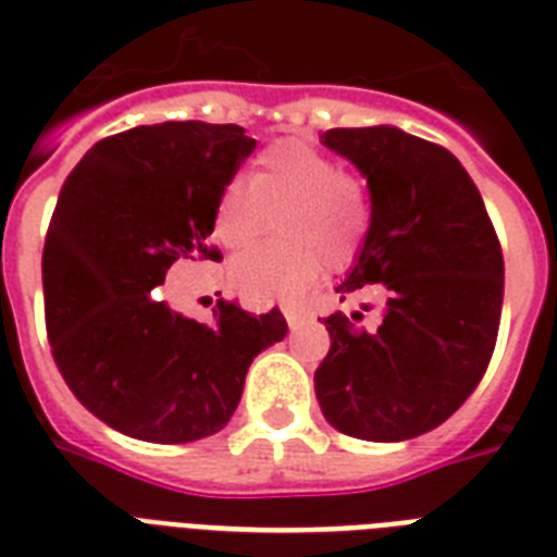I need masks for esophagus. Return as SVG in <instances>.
I'll use <instances>...</instances> for the list:
<instances>
[{
    "label": "esophagus",
    "instance_id": "1",
    "mask_svg": "<svg viewBox=\"0 0 557 557\" xmlns=\"http://www.w3.org/2000/svg\"><path fill=\"white\" fill-rule=\"evenodd\" d=\"M283 314H286V321L292 330H297L300 323L309 321V309H306V306H283Z\"/></svg>",
    "mask_w": 557,
    "mask_h": 557
}]
</instances>
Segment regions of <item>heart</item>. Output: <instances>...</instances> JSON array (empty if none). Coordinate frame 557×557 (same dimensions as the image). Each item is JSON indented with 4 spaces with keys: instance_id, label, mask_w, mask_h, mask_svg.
<instances>
[{
    "instance_id": "b5f03b06",
    "label": "heart",
    "mask_w": 557,
    "mask_h": 557,
    "mask_svg": "<svg viewBox=\"0 0 557 557\" xmlns=\"http://www.w3.org/2000/svg\"><path fill=\"white\" fill-rule=\"evenodd\" d=\"M269 213L280 239L231 262V283L253 304L292 300L321 277L323 265H347L370 234L372 201L364 178L341 170L330 152L280 138L253 159L248 182L231 178L219 190L213 236L243 251L265 234Z\"/></svg>"
}]
</instances>
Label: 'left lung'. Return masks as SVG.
<instances>
[{
    "mask_svg": "<svg viewBox=\"0 0 557 557\" xmlns=\"http://www.w3.org/2000/svg\"><path fill=\"white\" fill-rule=\"evenodd\" d=\"M367 176L370 234L341 300L379 292V330L330 314L314 393L335 431L401 442L440 428L488 370L503 312V251L483 196L445 147L396 126L323 133ZM364 314L356 312L352 320Z\"/></svg>",
    "mask_w": 557,
    "mask_h": 557,
    "instance_id": "8db88e82",
    "label": "left lung"
}]
</instances>
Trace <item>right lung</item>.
Listing matches in <instances>:
<instances>
[{
    "mask_svg": "<svg viewBox=\"0 0 557 557\" xmlns=\"http://www.w3.org/2000/svg\"><path fill=\"white\" fill-rule=\"evenodd\" d=\"M253 147L234 124L135 126L95 144L60 190L42 248L51 356L77 401L133 440L222 431L253 358L286 338L277 306L219 300L199 323L159 288L173 262L216 257L213 201Z\"/></svg>",
    "mask_w": 557,
    "mask_h": 557,
    "instance_id": "obj_1",
    "label": "right lung"
}]
</instances>
